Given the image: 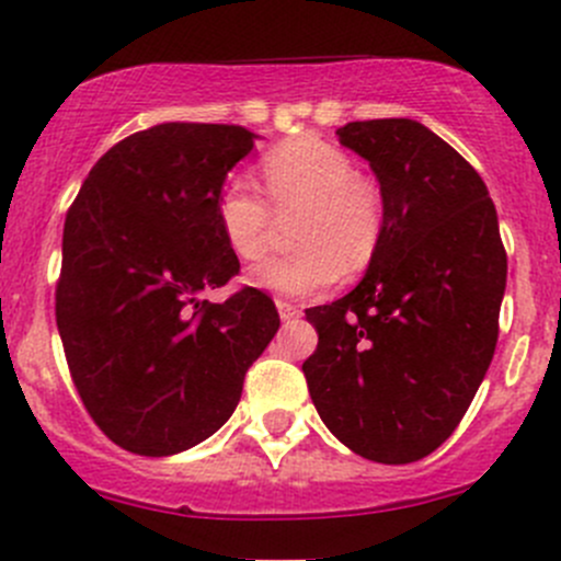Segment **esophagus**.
Returning <instances> with one entry per match:
<instances>
[{"mask_svg":"<svg viewBox=\"0 0 561 561\" xmlns=\"http://www.w3.org/2000/svg\"><path fill=\"white\" fill-rule=\"evenodd\" d=\"M275 305H278V313H280L283 321H294V319H299V316H302V310H299L297 305L288 302V299H278Z\"/></svg>","mask_w":561,"mask_h":561,"instance_id":"esophagus-1","label":"esophagus"}]
</instances>
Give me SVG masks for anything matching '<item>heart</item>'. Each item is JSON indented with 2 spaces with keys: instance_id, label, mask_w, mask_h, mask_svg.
<instances>
[{
  "instance_id": "1",
  "label": "heart",
  "mask_w": 561,
  "mask_h": 561,
  "mask_svg": "<svg viewBox=\"0 0 561 561\" xmlns=\"http://www.w3.org/2000/svg\"><path fill=\"white\" fill-rule=\"evenodd\" d=\"M262 180L278 213L299 209L291 256L264 259L248 270V286L278 297H310L327 291L346 273L368 267L385 231L379 191L335 144L305 138L264 154ZM220 231L231 251L251 262L267 248L270 209L248 174L226 180L215 204Z\"/></svg>"
}]
</instances>
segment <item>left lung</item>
<instances>
[{
  "label": "left lung",
  "instance_id": "8db88e82",
  "mask_svg": "<svg viewBox=\"0 0 561 561\" xmlns=\"http://www.w3.org/2000/svg\"><path fill=\"white\" fill-rule=\"evenodd\" d=\"M335 136L379 180L385 231L346 297L305 310L319 346L302 374L348 450L412 463L458 428L485 379L507 253L485 182L434 130L368 119Z\"/></svg>",
  "mask_w": 561,
  "mask_h": 561
}]
</instances>
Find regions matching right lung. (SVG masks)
Instances as JSON below:
<instances>
[{"mask_svg": "<svg viewBox=\"0 0 561 561\" xmlns=\"http://www.w3.org/2000/svg\"><path fill=\"white\" fill-rule=\"evenodd\" d=\"M240 125L163 122L92 165L62 234L57 327L70 376L98 428L122 450H191L234 414L248 368L280 327L245 286L215 204L253 149Z\"/></svg>", "mask_w": 561, "mask_h": 561, "instance_id": "1", "label": "right lung"}]
</instances>
